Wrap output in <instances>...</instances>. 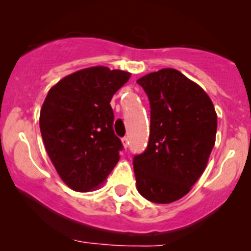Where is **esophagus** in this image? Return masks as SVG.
<instances>
[{"label": "esophagus", "instance_id": "obj_1", "mask_svg": "<svg viewBox=\"0 0 251 251\" xmlns=\"http://www.w3.org/2000/svg\"><path fill=\"white\" fill-rule=\"evenodd\" d=\"M128 144H129V142H128V137H124V138H123V145H124V148L127 149Z\"/></svg>", "mask_w": 251, "mask_h": 251}]
</instances>
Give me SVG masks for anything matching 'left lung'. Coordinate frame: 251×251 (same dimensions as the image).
I'll return each mask as SVG.
<instances>
[{"label":"left lung","instance_id":"1","mask_svg":"<svg viewBox=\"0 0 251 251\" xmlns=\"http://www.w3.org/2000/svg\"><path fill=\"white\" fill-rule=\"evenodd\" d=\"M151 108L146 150L133 157L137 189L158 204L180 200L206 168L214 149L217 114L201 86L172 68L137 80Z\"/></svg>","mask_w":251,"mask_h":251}]
</instances>
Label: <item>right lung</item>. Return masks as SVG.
Instances as JSON below:
<instances>
[{
  "instance_id": "1",
  "label": "right lung",
  "mask_w": 251,
  "mask_h": 251,
  "mask_svg": "<svg viewBox=\"0 0 251 251\" xmlns=\"http://www.w3.org/2000/svg\"><path fill=\"white\" fill-rule=\"evenodd\" d=\"M131 76L103 66L85 68L48 92L40 113L45 148L61 179L77 192L97 188L124 149L114 134L112 97Z\"/></svg>"
}]
</instances>
